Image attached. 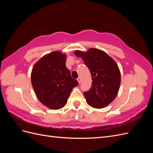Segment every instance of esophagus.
<instances>
[{"mask_svg":"<svg viewBox=\"0 0 153 153\" xmlns=\"http://www.w3.org/2000/svg\"><path fill=\"white\" fill-rule=\"evenodd\" d=\"M77 81H78V84H80V83H81V79H80V78H77Z\"/></svg>","mask_w":153,"mask_h":153,"instance_id":"obj_1","label":"esophagus"}]
</instances>
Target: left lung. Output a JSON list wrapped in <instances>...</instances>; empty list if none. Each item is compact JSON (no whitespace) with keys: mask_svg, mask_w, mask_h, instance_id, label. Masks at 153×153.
I'll list each match as a JSON object with an SVG mask.
<instances>
[{"mask_svg":"<svg viewBox=\"0 0 153 153\" xmlns=\"http://www.w3.org/2000/svg\"><path fill=\"white\" fill-rule=\"evenodd\" d=\"M74 53L83 59L91 74V88L84 93L87 104L95 108L106 107L117 96L121 84V72L117 63L100 49L76 50Z\"/></svg>","mask_w":153,"mask_h":153,"instance_id":"8db88e82","label":"left lung"}]
</instances>
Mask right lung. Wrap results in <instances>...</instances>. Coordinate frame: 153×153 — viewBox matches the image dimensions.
<instances>
[{
  "label": "right lung",
  "mask_w": 153,
  "mask_h": 153,
  "mask_svg": "<svg viewBox=\"0 0 153 153\" xmlns=\"http://www.w3.org/2000/svg\"><path fill=\"white\" fill-rule=\"evenodd\" d=\"M67 55L60 51L48 53L36 62L31 72V83L40 102L50 109L66 105L78 83L66 66Z\"/></svg>",
  "instance_id": "add662e5"
}]
</instances>
